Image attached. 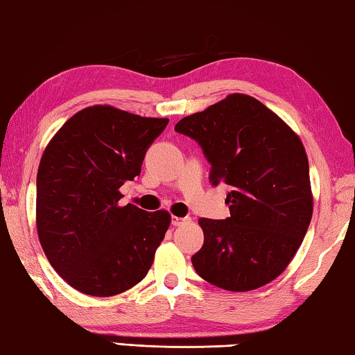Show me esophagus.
<instances>
[{
  "label": "esophagus",
  "mask_w": 355,
  "mask_h": 355,
  "mask_svg": "<svg viewBox=\"0 0 355 355\" xmlns=\"http://www.w3.org/2000/svg\"><path fill=\"white\" fill-rule=\"evenodd\" d=\"M187 221V218H180V216H172L171 218V224L172 226H180V224Z\"/></svg>",
  "instance_id": "34e87169"
}]
</instances>
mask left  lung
<instances>
[{
    "label": "left lung",
    "instance_id": "1",
    "mask_svg": "<svg viewBox=\"0 0 355 355\" xmlns=\"http://www.w3.org/2000/svg\"><path fill=\"white\" fill-rule=\"evenodd\" d=\"M175 131L200 145L213 187H230V216L199 219L204 245L191 257L196 272L234 292L279 277L313 216L308 157L299 136L257 99L239 93L184 116Z\"/></svg>",
    "mask_w": 355,
    "mask_h": 355
}]
</instances>
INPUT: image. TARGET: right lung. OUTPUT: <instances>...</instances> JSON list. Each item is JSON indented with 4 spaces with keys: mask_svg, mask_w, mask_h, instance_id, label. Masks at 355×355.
Here are the masks:
<instances>
[{
    "mask_svg": "<svg viewBox=\"0 0 355 355\" xmlns=\"http://www.w3.org/2000/svg\"><path fill=\"white\" fill-rule=\"evenodd\" d=\"M167 123L110 105L87 107L44 151L36 180L39 241L55 272L83 294L112 297L147 277L171 215L120 207L118 189L140 175Z\"/></svg>",
    "mask_w": 355,
    "mask_h": 355,
    "instance_id": "1",
    "label": "right lung"
}]
</instances>
